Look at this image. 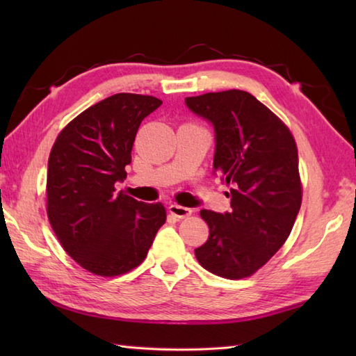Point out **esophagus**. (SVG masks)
Listing matches in <instances>:
<instances>
[{"instance_id":"34e87169","label":"esophagus","mask_w":356,"mask_h":356,"mask_svg":"<svg viewBox=\"0 0 356 356\" xmlns=\"http://www.w3.org/2000/svg\"><path fill=\"white\" fill-rule=\"evenodd\" d=\"M168 211H170V214H172L174 217H177V218L190 217V216H191V213H193V211H191L190 208H186V207H180V205H170Z\"/></svg>"}]
</instances>
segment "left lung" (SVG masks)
<instances>
[{
  "label": "left lung",
  "mask_w": 356,
  "mask_h": 356,
  "mask_svg": "<svg viewBox=\"0 0 356 356\" xmlns=\"http://www.w3.org/2000/svg\"><path fill=\"white\" fill-rule=\"evenodd\" d=\"M188 108L213 122L214 170L229 186L231 213L202 209L209 226L195 259L214 275H254L284 245L303 199L298 149L282 119L243 92L191 96Z\"/></svg>",
  "instance_id": "1"
}]
</instances>
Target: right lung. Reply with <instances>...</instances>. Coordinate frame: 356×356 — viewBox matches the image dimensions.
<instances>
[{"mask_svg":"<svg viewBox=\"0 0 356 356\" xmlns=\"http://www.w3.org/2000/svg\"><path fill=\"white\" fill-rule=\"evenodd\" d=\"M161 104L154 96L113 95L70 120L51 147L49 222L64 251L95 275L138 268L166 220L162 203H143L115 188L127 177L140 122Z\"/></svg>","mask_w":356,"mask_h":356,"instance_id":"1","label":"right lung"}]
</instances>
